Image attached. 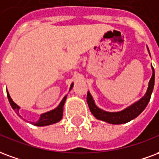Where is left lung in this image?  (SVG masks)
Returning <instances> with one entry per match:
<instances>
[{
	"mask_svg": "<svg viewBox=\"0 0 159 159\" xmlns=\"http://www.w3.org/2000/svg\"><path fill=\"white\" fill-rule=\"evenodd\" d=\"M148 52L149 49L148 48ZM150 54V52H149ZM152 75L151 80L148 83V90L143 97H141L140 100L135 102L130 106L127 107L122 111L119 112H107L104 110L101 109L95 103L93 97L90 93V91L87 92V103L89 108L91 110V113L93 114L95 118H97L99 120L104 121V122L112 124V125H121V124H125L129 122L132 119H135L136 117L139 116L143 110L148 106V102L151 98L152 93L153 91L154 81H155V72L154 68L152 66Z\"/></svg>",
	"mask_w": 159,
	"mask_h": 159,
	"instance_id": "8db88e82",
	"label": "left lung"
}]
</instances>
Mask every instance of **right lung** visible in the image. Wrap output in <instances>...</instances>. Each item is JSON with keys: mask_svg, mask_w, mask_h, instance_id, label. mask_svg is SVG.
Segmentation results:
<instances>
[{"mask_svg": "<svg viewBox=\"0 0 159 159\" xmlns=\"http://www.w3.org/2000/svg\"><path fill=\"white\" fill-rule=\"evenodd\" d=\"M74 86V83H72L71 85H70V89L69 91H71V89ZM7 97L8 100H9V102H10V105L12 107V109L14 110L16 113L18 114V116L19 115V109H20V107L17 105L14 102L12 101V99L10 97L9 95V92L7 91ZM67 99V95L65 97H63V99L61 101V102L59 103V105L55 109L51 110L49 112H46V113H44L42 114H40V119L36 122H31L32 125L36 126H46L50 125H53V124H56V123L59 122L62 118V113H63V106H64V103H65V101Z\"/></svg>", "mask_w": 159, "mask_h": 159, "instance_id": "obj_1", "label": "right lung"}]
</instances>
